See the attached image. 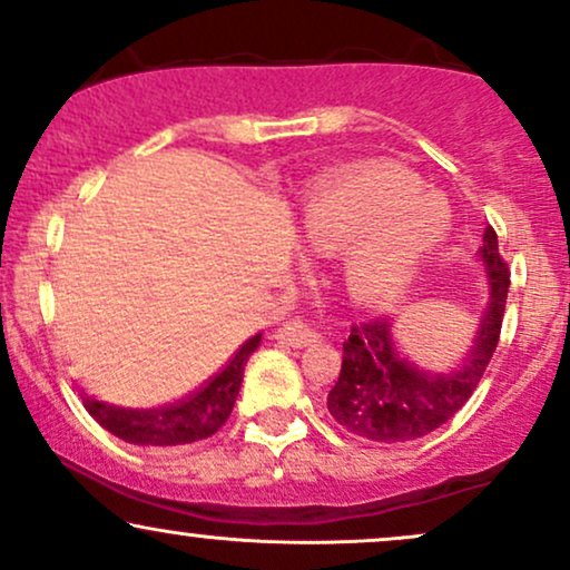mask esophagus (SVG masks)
<instances>
[{"label":"esophagus","instance_id":"obj_1","mask_svg":"<svg viewBox=\"0 0 570 570\" xmlns=\"http://www.w3.org/2000/svg\"><path fill=\"white\" fill-rule=\"evenodd\" d=\"M276 337L284 345H292V348H305V345H313L322 340V335H318L311 324L299 322V318H292V322H286L284 326H281Z\"/></svg>","mask_w":570,"mask_h":570}]
</instances>
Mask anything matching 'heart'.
Wrapping results in <instances>:
<instances>
[{"label": "heart", "mask_w": 570, "mask_h": 570, "mask_svg": "<svg viewBox=\"0 0 570 570\" xmlns=\"http://www.w3.org/2000/svg\"><path fill=\"white\" fill-rule=\"evenodd\" d=\"M448 230V203L415 189V179L396 168L330 176L297 208L299 240L313 252H340V284L353 303L370 307L402 297Z\"/></svg>", "instance_id": "heart-1"}]
</instances>
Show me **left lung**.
<instances>
[{
  "instance_id": "obj_1",
  "label": "left lung",
  "mask_w": 570,
  "mask_h": 570,
  "mask_svg": "<svg viewBox=\"0 0 570 570\" xmlns=\"http://www.w3.org/2000/svg\"><path fill=\"white\" fill-rule=\"evenodd\" d=\"M476 263L488 284V303L472 348L455 367L436 372L410 362L396 340L394 318L353 326L343 343L340 377L326 396L340 426L370 442H412L440 429L469 402L499 345L507 311L509 271L493 227L482 233Z\"/></svg>"
}]
</instances>
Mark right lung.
I'll list each match as a JSON object with an SVG mask.
<instances>
[{"mask_svg": "<svg viewBox=\"0 0 570 570\" xmlns=\"http://www.w3.org/2000/svg\"><path fill=\"white\" fill-rule=\"evenodd\" d=\"M259 340H263V332L248 337L235 351L230 362L217 375L208 377L198 391H193L185 399H176L166 407L126 410L109 402H98V399L85 394L82 404L109 434L120 436V440L130 444L168 450L200 442L206 436L217 434L225 426L227 417H230L235 396L240 391V381H244V367L248 356L259 348Z\"/></svg>", "mask_w": 570, "mask_h": 570, "instance_id": "1", "label": "right lung"}]
</instances>
